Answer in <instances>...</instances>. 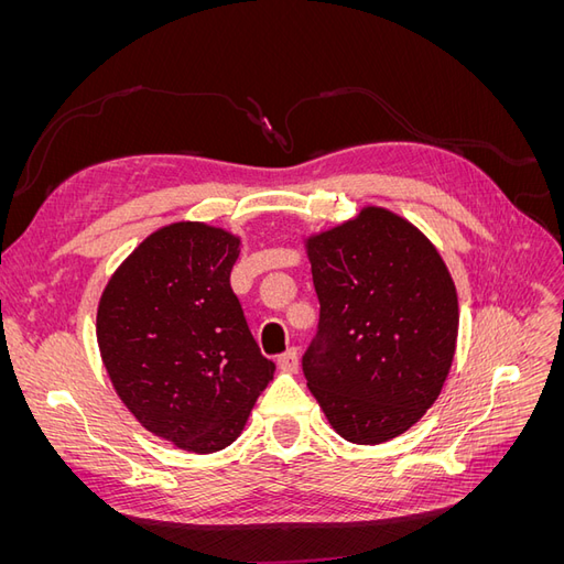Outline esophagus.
I'll use <instances>...</instances> for the list:
<instances>
[{"mask_svg": "<svg viewBox=\"0 0 564 564\" xmlns=\"http://www.w3.org/2000/svg\"><path fill=\"white\" fill-rule=\"evenodd\" d=\"M278 365L282 371H289V373H296L299 371V352L292 348L286 350L284 355L278 357Z\"/></svg>", "mask_w": 564, "mask_h": 564, "instance_id": "34e87169", "label": "esophagus"}]
</instances>
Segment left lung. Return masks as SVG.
Returning <instances> with one entry per match:
<instances>
[{"instance_id": "8db88e82", "label": "left lung", "mask_w": 564, "mask_h": 564, "mask_svg": "<svg viewBox=\"0 0 564 564\" xmlns=\"http://www.w3.org/2000/svg\"><path fill=\"white\" fill-rule=\"evenodd\" d=\"M319 332L303 373L332 429L381 445L429 412L458 336V296L435 245L383 207L305 237Z\"/></svg>"}]
</instances>
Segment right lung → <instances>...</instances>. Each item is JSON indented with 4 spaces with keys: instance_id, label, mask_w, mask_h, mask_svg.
I'll return each instance as SVG.
<instances>
[{
    "instance_id": "add662e5",
    "label": "right lung",
    "mask_w": 564,
    "mask_h": 564,
    "mask_svg": "<svg viewBox=\"0 0 564 564\" xmlns=\"http://www.w3.org/2000/svg\"><path fill=\"white\" fill-rule=\"evenodd\" d=\"M237 256V235L178 220L148 235L98 301L100 360L119 400L193 454L232 445L275 373L230 289Z\"/></svg>"
}]
</instances>
